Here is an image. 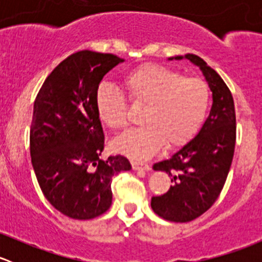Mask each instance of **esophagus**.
I'll use <instances>...</instances> for the list:
<instances>
[{
    "label": "esophagus",
    "instance_id": "obj_1",
    "mask_svg": "<svg viewBox=\"0 0 262 262\" xmlns=\"http://www.w3.org/2000/svg\"><path fill=\"white\" fill-rule=\"evenodd\" d=\"M132 167H133V170L136 171H139V170H149V165L148 163H143V162H137V161H133L132 162Z\"/></svg>",
    "mask_w": 262,
    "mask_h": 262
}]
</instances>
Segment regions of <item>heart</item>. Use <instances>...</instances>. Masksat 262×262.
I'll use <instances>...</instances> for the list:
<instances>
[{"mask_svg":"<svg viewBox=\"0 0 262 262\" xmlns=\"http://www.w3.org/2000/svg\"><path fill=\"white\" fill-rule=\"evenodd\" d=\"M123 86L134 105L144 106L142 121L146 125L115 142L116 149L130 158L150 157L165 143L168 148L187 143L207 116L210 91L203 78L148 63L126 73ZM95 105L100 120L109 128L124 130L130 124L128 101L109 84H100Z\"/></svg>","mask_w":262,"mask_h":262,"instance_id":"obj_1","label":"heart"}]
</instances>
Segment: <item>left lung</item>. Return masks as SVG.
I'll return each instance as SVG.
<instances>
[{
  "label": "left lung",
  "mask_w": 262,
  "mask_h": 262,
  "mask_svg": "<svg viewBox=\"0 0 262 262\" xmlns=\"http://www.w3.org/2000/svg\"><path fill=\"white\" fill-rule=\"evenodd\" d=\"M185 58L202 70L213 92V105L198 136L168 160L153 165V170L171 176L172 186L163 195L153 196L150 207L161 218L176 223L194 221L215 203L226 184L236 146V110L228 86L200 57L186 54Z\"/></svg>",
  "instance_id": "1"
}]
</instances>
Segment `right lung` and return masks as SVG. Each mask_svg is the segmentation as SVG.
<instances>
[{
    "label": "right lung",
    "mask_w": 262,
    "mask_h": 262,
    "mask_svg": "<svg viewBox=\"0 0 262 262\" xmlns=\"http://www.w3.org/2000/svg\"><path fill=\"white\" fill-rule=\"evenodd\" d=\"M123 59L81 50L59 63L34 101L30 155L47 200L60 213L84 221L112 205V178L132 168L121 155L102 160L105 137L95 95L102 77Z\"/></svg>",
    "instance_id": "obj_1"
}]
</instances>
